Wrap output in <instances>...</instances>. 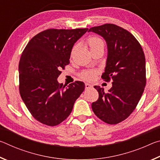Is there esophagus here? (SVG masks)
Listing matches in <instances>:
<instances>
[{
    "mask_svg": "<svg viewBox=\"0 0 160 160\" xmlns=\"http://www.w3.org/2000/svg\"><path fill=\"white\" fill-rule=\"evenodd\" d=\"M92 88V85H91V84H89V83H85V89H90Z\"/></svg>",
    "mask_w": 160,
    "mask_h": 160,
    "instance_id": "esophagus-1",
    "label": "esophagus"
}]
</instances>
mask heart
<instances>
[{
	"mask_svg": "<svg viewBox=\"0 0 160 160\" xmlns=\"http://www.w3.org/2000/svg\"><path fill=\"white\" fill-rule=\"evenodd\" d=\"M88 44L91 49V48L95 47L97 46H104V42H103L101 39H99L98 37H92L88 39ZM97 73H98V71L96 70H85V71H83L82 73L80 74V77L85 80L92 81L95 79Z\"/></svg>",
	"mask_w": 160,
	"mask_h": 160,
	"instance_id": "obj_1",
	"label": "heart"
}]
</instances>
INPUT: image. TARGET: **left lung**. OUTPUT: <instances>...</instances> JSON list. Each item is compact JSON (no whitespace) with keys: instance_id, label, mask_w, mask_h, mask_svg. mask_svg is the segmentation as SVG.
Segmentation results:
<instances>
[{"instance_id":"left-lung-1","label":"left lung","mask_w":160,"mask_h":160,"mask_svg":"<svg viewBox=\"0 0 160 160\" xmlns=\"http://www.w3.org/2000/svg\"><path fill=\"white\" fill-rule=\"evenodd\" d=\"M88 32L102 36L108 54L102 78L112 80L107 92L94 86L99 99L92 104L97 117L109 124H117L131 114L138 104L146 85L145 58L141 45L131 32L113 24L94 27Z\"/></svg>"}]
</instances>
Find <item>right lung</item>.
Instances as JSON below:
<instances>
[{
    "instance_id": "add662e5",
    "label": "right lung",
    "mask_w": 160,
    "mask_h": 160,
    "mask_svg": "<svg viewBox=\"0 0 160 160\" xmlns=\"http://www.w3.org/2000/svg\"><path fill=\"white\" fill-rule=\"evenodd\" d=\"M88 28L48 29L32 38L19 63L20 94L29 112L47 126L58 125L71 113L74 103L85 90L75 81L59 84L61 70L70 63L72 47Z\"/></svg>"
}]
</instances>
